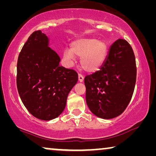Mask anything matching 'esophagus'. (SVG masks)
Instances as JSON below:
<instances>
[{
	"label": "esophagus",
	"instance_id": "obj_1",
	"mask_svg": "<svg viewBox=\"0 0 156 156\" xmlns=\"http://www.w3.org/2000/svg\"><path fill=\"white\" fill-rule=\"evenodd\" d=\"M78 80H79V82H82L83 80H84V76H83V75H82L81 74H78Z\"/></svg>",
	"mask_w": 156,
	"mask_h": 156
}]
</instances>
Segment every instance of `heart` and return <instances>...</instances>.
Instances as JSON below:
<instances>
[{
	"instance_id": "heart-1",
	"label": "heart",
	"mask_w": 156,
	"mask_h": 156,
	"mask_svg": "<svg viewBox=\"0 0 156 156\" xmlns=\"http://www.w3.org/2000/svg\"><path fill=\"white\" fill-rule=\"evenodd\" d=\"M107 44L104 40L94 38H81L74 41L63 53V57L72 64L76 57H80V65L84 71L94 72L103 64L107 53Z\"/></svg>"
}]
</instances>
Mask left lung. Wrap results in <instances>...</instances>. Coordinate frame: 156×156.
Wrapping results in <instances>:
<instances>
[{
  "instance_id": "8db88e82",
  "label": "left lung",
  "mask_w": 156,
  "mask_h": 156,
  "mask_svg": "<svg viewBox=\"0 0 156 156\" xmlns=\"http://www.w3.org/2000/svg\"><path fill=\"white\" fill-rule=\"evenodd\" d=\"M136 81V58L126 40L115 41L99 71L84 78L86 101L95 116L111 119L124 112Z\"/></svg>"
}]
</instances>
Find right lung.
I'll return each mask as SVG.
<instances>
[{
  "label": "right lung",
  "mask_w": 156,
  "mask_h": 156,
  "mask_svg": "<svg viewBox=\"0 0 156 156\" xmlns=\"http://www.w3.org/2000/svg\"><path fill=\"white\" fill-rule=\"evenodd\" d=\"M59 62L41 30L31 34L19 54V95L28 112L40 120H52L62 113L67 96L78 81L77 73L60 66Z\"/></svg>",
  "instance_id": "right-lung-1"
}]
</instances>
